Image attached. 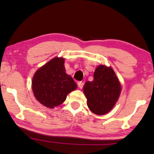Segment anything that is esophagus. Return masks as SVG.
<instances>
[{
	"label": "esophagus",
	"instance_id": "1",
	"mask_svg": "<svg viewBox=\"0 0 154 154\" xmlns=\"http://www.w3.org/2000/svg\"><path fill=\"white\" fill-rule=\"evenodd\" d=\"M77 85H78V87L80 88V89H82L83 88V85H84V83L82 82H77Z\"/></svg>",
	"mask_w": 154,
	"mask_h": 154
}]
</instances>
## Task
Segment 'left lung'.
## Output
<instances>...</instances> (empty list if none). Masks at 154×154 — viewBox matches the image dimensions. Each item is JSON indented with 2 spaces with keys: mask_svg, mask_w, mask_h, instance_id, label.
Returning a JSON list of instances; mask_svg holds the SVG:
<instances>
[{
  "mask_svg": "<svg viewBox=\"0 0 154 154\" xmlns=\"http://www.w3.org/2000/svg\"><path fill=\"white\" fill-rule=\"evenodd\" d=\"M94 78L83 87L88 106L92 112L103 115L114 106L121 93V85L111 66L100 65L95 69Z\"/></svg>",
  "mask_w": 154,
  "mask_h": 154,
  "instance_id": "left-lung-1",
  "label": "left lung"
}]
</instances>
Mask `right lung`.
Returning a JSON list of instances; mask_svg holds the SVG:
<instances>
[{"label": "right lung", "instance_id": "add662e5", "mask_svg": "<svg viewBox=\"0 0 154 154\" xmlns=\"http://www.w3.org/2000/svg\"><path fill=\"white\" fill-rule=\"evenodd\" d=\"M64 59L55 57L35 73L32 88L37 100L53 109L66 100V95L77 89V84L66 73Z\"/></svg>", "mask_w": 154, "mask_h": 154}]
</instances>
